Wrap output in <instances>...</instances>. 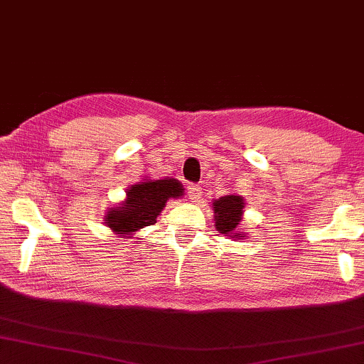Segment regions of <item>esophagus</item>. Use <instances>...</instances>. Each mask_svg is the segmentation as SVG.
Wrapping results in <instances>:
<instances>
[{
  "label": "esophagus",
  "mask_w": 364,
  "mask_h": 364,
  "mask_svg": "<svg viewBox=\"0 0 364 364\" xmlns=\"http://www.w3.org/2000/svg\"><path fill=\"white\" fill-rule=\"evenodd\" d=\"M188 196H189V200L191 202H197V200H199V197L202 196L200 188L197 186V184H189V186H188Z\"/></svg>",
  "instance_id": "34e87169"
}]
</instances>
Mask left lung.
<instances>
[{"mask_svg": "<svg viewBox=\"0 0 364 364\" xmlns=\"http://www.w3.org/2000/svg\"><path fill=\"white\" fill-rule=\"evenodd\" d=\"M211 210H213L216 230H220L221 234H226L234 240L247 239V234L239 230L243 213H245L243 211L245 210V199L242 196L235 193L223 196L220 199L213 200Z\"/></svg>", "mask_w": 364, "mask_h": 364, "instance_id": "8db88e82", "label": "left lung"}]
</instances>
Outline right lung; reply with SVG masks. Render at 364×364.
<instances>
[{
  "label": "right lung",
  "mask_w": 364,
  "mask_h": 364,
  "mask_svg": "<svg viewBox=\"0 0 364 364\" xmlns=\"http://www.w3.org/2000/svg\"><path fill=\"white\" fill-rule=\"evenodd\" d=\"M183 196V184L175 178L149 180L144 176L141 181L130 184L125 199L117 207L105 211V226L122 239H130L140 229L154 224L170 199H181Z\"/></svg>",
  "instance_id": "obj_1"
}]
</instances>
